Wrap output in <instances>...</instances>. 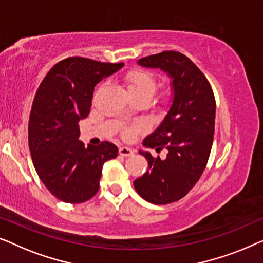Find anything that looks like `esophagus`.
<instances>
[{
	"label": "esophagus",
	"instance_id": "34e87169",
	"mask_svg": "<svg viewBox=\"0 0 263 263\" xmlns=\"http://www.w3.org/2000/svg\"><path fill=\"white\" fill-rule=\"evenodd\" d=\"M119 154L121 155V156H132L133 154H135V151H133L131 147H127V146H120L119 147Z\"/></svg>",
	"mask_w": 263,
	"mask_h": 263
}]
</instances>
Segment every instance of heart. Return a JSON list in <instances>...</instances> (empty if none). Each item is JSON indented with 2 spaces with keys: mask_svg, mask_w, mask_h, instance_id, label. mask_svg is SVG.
<instances>
[{
  "mask_svg": "<svg viewBox=\"0 0 263 263\" xmlns=\"http://www.w3.org/2000/svg\"><path fill=\"white\" fill-rule=\"evenodd\" d=\"M126 84L131 95L153 96L156 90V80L150 72L144 70H133L126 75ZM139 126L127 127L124 130L125 137H131Z\"/></svg>",
  "mask_w": 263,
  "mask_h": 263,
  "instance_id": "obj_1",
  "label": "heart"
}]
</instances>
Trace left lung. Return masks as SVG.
Segmentation results:
<instances>
[{"label": "left lung", "instance_id": "8db88e82", "mask_svg": "<svg viewBox=\"0 0 263 263\" xmlns=\"http://www.w3.org/2000/svg\"><path fill=\"white\" fill-rule=\"evenodd\" d=\"M138 63L160 68L173 80L172 107L160 126L143 142L156 151L165 147L167 158L139 151L147 160V170L133 181L143 199L165 205L187 195L204 173L213 142L216 99L201 70L181 52L163 51L140 58Z\"/></svg>", "mask_w": 263, "mask_h": 263}]
</instances>
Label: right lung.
Instances as JSON below:
<instances>
[{
    "label": "right lung",
    "instance_id": "right-lung-1",
    "mask_svg": "<svg viewBox=\"0 0 263 263\" xmlns=\"http://www.w3.org/2000/svg\"><path fill=\"white\" fill-rule=\"evenodd\" d=\"M123 65L65 58L52 66L36 90L28 121L29 151L42 182L59 200L80 204L93 198L103 163L118 156L110 142L84 146L79 123L90 112L94 87Z\"/></svg>",
    "mask_w": 263,
    "mask_h": 263
}]
</instances>
